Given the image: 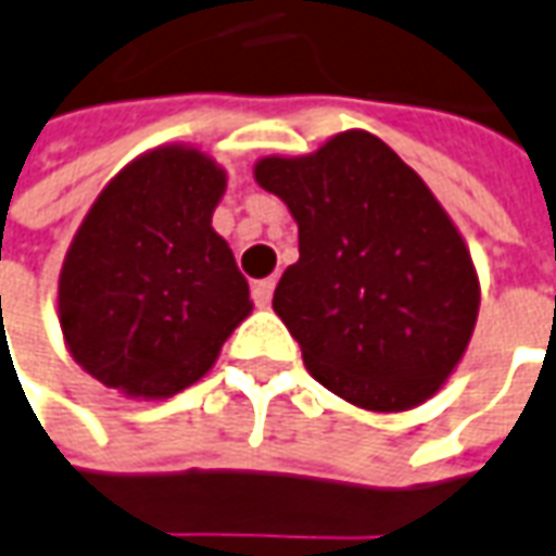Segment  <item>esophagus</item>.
<instances>
[{
    "mask_svg": "<svg viewBox=\"0 0 556 556\" xmlns=\"http://www.w3.org/2000/svg\"><path fill=\"white\" fill-rule=\"evenodd\" d=\"M271 293H275V278H266V281H256L251 296H254L256 308H266L271 302Z\"/></svg>",
    "mask_w": 556,
    "mask_h": 556,
    "instance_id": "esophagus-1",
    "label": "esophagus"
}]
</instances>
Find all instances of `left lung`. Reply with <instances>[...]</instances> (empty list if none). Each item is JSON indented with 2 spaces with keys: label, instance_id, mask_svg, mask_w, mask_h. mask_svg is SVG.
Masks as SVG:
<instances>
[{
  "label": "left lung",
  "instance_id": "left-lung-1",
  "mask_svg": "<svg viewBox=\"0 0 556 556\" xmlns=\"http://www.w3.org/2000/svg\"><path fill=\"white\" fill-rule=\"evenodd\" d=\"M254 178L300 227V260L271 308L305 369L369 412H408L472 339L478 275L454 220L381 139L339 132L305 156H263Z\"/></svg>",
  "mask_w": 556,
  "mask_h": 556
}]
</instances>
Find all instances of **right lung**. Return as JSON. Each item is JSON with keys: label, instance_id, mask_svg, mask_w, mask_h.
I'll return each mask as SVG.
<instances>
[{"label": "right lung", "instance_id": "1", "mask_svg": "<svg viewBox=\"0 0 556 556\" xmlns=\"http://www.w3.org/2000/svg\"><path fill=\"white\" fill-rule=\"evenodd\" d=\"M227 172L163 144L121 168L68 244L60 327L84 372L126 396L166 400L214 366L251 315L248 281L212 227Z\"/></svg>", "mask_w": 556, "mask_h": 556}]
</instances>
